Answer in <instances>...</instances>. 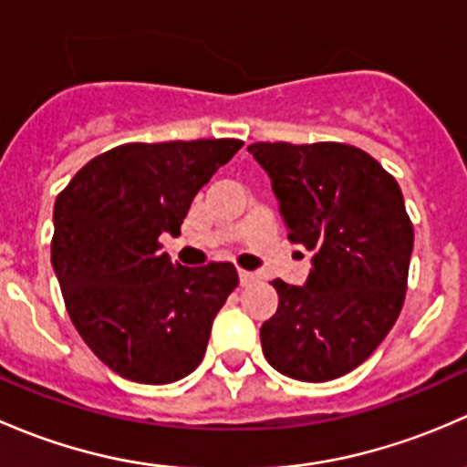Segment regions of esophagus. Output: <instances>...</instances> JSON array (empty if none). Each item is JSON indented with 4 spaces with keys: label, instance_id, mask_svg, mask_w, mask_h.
<instances>
[{
    "label": "esophagus",
    "instance_id": "1",
    "mask_svg": "<svg viewBox=\"0 0 467 467\" xmlns=\"http://www.w3.org/2000/svg\"><path fill=\"white\" fill-rule=\"evenodd\" d=\"M239 282H242V286H248L251 282H255V275H253L251 271H244V268H239Z\"/></svg>",
    "mask_w": 467,
    "mask_h": 467
}]
</instances>
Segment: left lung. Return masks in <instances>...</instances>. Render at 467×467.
<instances>
[{"mask_svg": "<svg viewBox=\"0 0 467 467\" xmlns=\"http://www.w3.org/2000/svg\"><path fill=\"white\" fill-rule=\"evenodd\" d=\"M248 150L271 178L289 242L314 253L303 286L273 280L280 303L260 329L264 357L291 379H337L373 355L402 309L413 251L402 192L350 144Z\"/></svg>", "mask_w": 467, "mask_h": 467, "instance_id": "obj_1", "label": "left lung"}]
</instances>
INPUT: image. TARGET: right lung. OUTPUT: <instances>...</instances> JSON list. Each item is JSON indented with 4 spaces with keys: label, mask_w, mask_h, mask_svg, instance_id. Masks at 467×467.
Listing matches in <instances>:
<instances>
[{
    "label": "right lung",
    "mask_w": 467,
    "mask_h": 467,
    "mask_svg": "<svg viewBox=\"0 0 467 467\" xmlns=\"http://www.w3.org/2000/svg\"><path fill=\"white\" fill-rule=\"evenodd\" d=\"M244 142L121 144L89 160L54 205L51 266L89 350L138 384H171L203 361L212 321L239 277L160 253L201 187Z\"/></svg>",
    "instance_id": "add662e5"
}]
</instances>
